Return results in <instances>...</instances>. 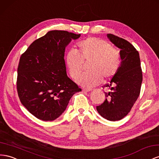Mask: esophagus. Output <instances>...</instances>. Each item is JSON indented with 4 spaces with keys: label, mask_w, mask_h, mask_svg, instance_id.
<instances>
[{
    "label": "esophagus",
    "mask_w": 159,
    "mask_h": 159,
    "mask_svg": "<svg viewBox=\"0 0 159 159\" xmlns=\"http://www.w3.org/2000/svg\"><path fill=\"white\" fill-rule=\"evenodd\" d=\"M82 91H83L84 92H88L92 91V89H90V88H83V89H82Z\"/></svg>",
    "instance_id": "1"
}]
</instances>
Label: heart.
I'll return each mask as SVG.
<instances>
[{
  "mask_svg": "<svg viewBox=\"0 0 159 159\" xmlns=\"http://www.w3.org/2000/svg\"><path fill=\"white\" fill-rule=\"evenodd\" d=\"M80 51L70 49L65 62L70 75L76 78L83 70L84 61H91L88 73L81 75L76 81L84 87L99 84L102 78L108 80L116 74L121 64V54L110 43L96 37H89L78 43Z\"/></svg>",
  "mask_w": 159,
  "mask_h": 159,
  "instance_id": "obj_1",
  "label": "heart"
}]
</instances>
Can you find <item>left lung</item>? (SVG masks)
<instances>
[{
	"instance_id": "obj_1",
	"label": "left lung",
	"mask_w": 159,
	"mask_h": 159,
	"mask_svg": "<svg viewBox=\"0 0 159 159\" xmlns=\"http://www.w3.org/2000/svg\"><path fill=\"white\" fill-rule=\"evenodd\" d=\"M112 43L120 49L121 64L116 74L104 87L106 100L96 106L101 116L110 121L122 119L128 114L140 95L143 73L138 51L130 43L112 34H107Z\"/></svg>"
}]
</instances>
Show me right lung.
Segmentation results:
<instances>
[{
  "instance_id": "obj_1",
  "label": "right lung",
  "mask_w": 159,
  "mask_h": 159,
  "mask_svg": "<svg viewBox=\"0 0 159 159\" xmlns=\"http://www.w3.org/2000/svg\"><path fill=\"white\" fill-rule=\"evenodd\" d=\"M81 36L53 30L33 41L21 55L17 69V92L30 113L52 121L66 110L71 98L81 89L68 78L66 48Z\"/></svg>"
}]
</instances>
